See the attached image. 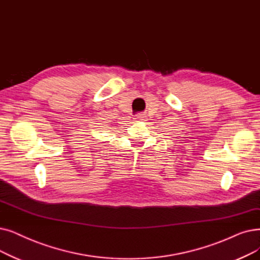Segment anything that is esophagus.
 I'll list each match as a JSON object with an SVG mask.
<instances>
[{"label": "esophagus", "mask_w": 260, "mask_h": 260, "mask_svg": "<svg viewBox=\"0 0 260 260\" xmlns=\"http://www.w3.org/2000/svg\"><path fill=\"white\" fill-rule=\"evenodd\" d=\"M134 119H135V121H143V120H145V115L137 114L136 116L134 117Z\"/></svg>", "instance_id": "esophagus-1"}]
</instances>
